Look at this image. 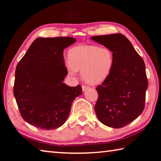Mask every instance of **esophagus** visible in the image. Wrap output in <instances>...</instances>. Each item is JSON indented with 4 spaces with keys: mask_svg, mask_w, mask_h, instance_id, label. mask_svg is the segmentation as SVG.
Masks as SVG:
<instances>
[{
    "mask_svg": "<svg viewBox=\"0 0 161 161\" xmlns=\"http://www.w3.org/2000/svg\"><path fill=\"white\" fill-rule=\"evenodd\" d=\"M82 91L83 92H84V91H86L87 89H89V86H86V85H82Z\"/></svg>",
    "mask_w": 161,
    "mask_h": 161,
    "instance_id": "obj_1",
    "label": "esophagus"
}]
</instances>
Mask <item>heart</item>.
<instances>
[{"label": "heart", "instance_id": "obj_1", "mask_svg": "<svg viewBox=\"0 0 161 161\" xmlns=\"http://www.w3.org/2000/svg\"><path fill=\"white\" fill-rule=\"evenodd\" d=\"M68 55L66 67L69 74L75 76L78 70H81L83 80L89 84L102 82L110 75L114 66V53L108 47L79 45L71 49Z\"/></svg>", "mask_w": 161, "mask_h": 161}]
</instances>
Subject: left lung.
<instances>
[{"label": "left lung", "mask_w": 161, "mask_h": 161, "mask_svg": "<svg viewBox=\"0 0 161 161\" xmlns=\"http://www.w3.org/2000/svg\"><path fill=\"white\" fill-rule=\"evenodd\" d=\"M91 39L110 48L114 55L110 75L96 88L99 97L95 112L103 124L122 128L137 119L145 107V63L124 35H97Z\"/></svg>", "instance_id": "8db88e82"}]
</instances>
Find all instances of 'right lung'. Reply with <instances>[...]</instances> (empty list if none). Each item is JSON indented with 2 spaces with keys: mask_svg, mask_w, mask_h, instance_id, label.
I'll use <instances>...</instances> for the list:
<instances>
[{
  "mask_svg": "<svg viewBox=\"0 0 161 161\" xmlns=\"http://www.w3.org/2000/svg\"><path fill=\"white\" fill-rule=\"evenodd\" d=\"M75 42L70 37H38L17 64L13 94L21 116L32 126L60 127L73 100L82 94L81 85L62 82L67 75L63 51Z\"/></svg>",
  "mask_w": 161,
  "mask_h": 161,
  "instance_id": "right-lung-1",
  "label": "right lung"
}]
</instances>
